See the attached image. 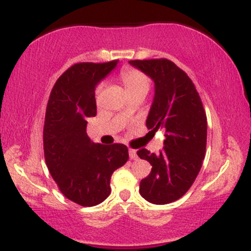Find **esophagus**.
Instances as JSON below:
<instances>
[{
    "label": "esophagus",
    "instance_id": "34e87169",
    "mask_svg": "<svg viewBox=\"0 0 251 251\" xmlns=\"http://www.w3.org/2000/svg\"><path fill=\"white\" fill-rule=\"evenodd\" d=\"M128 154H129V158H131V159H133V160L138 159L137 151H135V150H131V149H129V151H128Z\"/></svg>",
    "mask_w": 251,
    "mask_h": 251
}]
</instances>
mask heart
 Here are the masks:
<instances>
[{"instance_id":"1","label":"heart","mask_w":251,"mask_h":251,"mask_svg":"<svg viewBox=\"0 0 251 251\" xmlns=\"http://www.w3.org/2000/svg\"><path fill=\"white\" fill-rule=\"evenodd\" d=\"M120 76H122L123 83L124 86H125L126 91L128 92V94L139 91H149L150 82L148 76L144 73H142L140 71L134 70V68H125V70H123L122 73H120ZM101 87L102 85L98 86V92L101 89Z\"/></svg>"}]
</instances>
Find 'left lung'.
<instances>
[{
	"instance_id": "1",
	"label": "left lung",
	"mask_w": 251,
	"mask_h": 251,
	"mask_svg": "<svg viewBox=\"0 0 251 251\" xmlns=\"http://www.w3.org/2000/svg\"><path fill=\"white\" fill-rule=\"evenodd\" d=\"M131 66L154 82V97L146 127L165 129L164 148L158 154L146 149L137 152L152 170L140 181L139 192L152 204L179 200L191 188L205 157V111L200 94L184 71L168 59L132 60Z\"/></svg>"
}]
</instances>
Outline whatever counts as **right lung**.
<instances>
[{
	"label": "right lung",
	"mask_w": 251,
	"mask_h": 251,
	"mask_svg": "<svg viewBox=\"0 0 251 251\" xmlns=\"http://www.w3.org/2000/svg\"><path fill=\"white\" fill-rule=\"evenodd\" d=\"M119 60L81 62L68 68L50 92L43 127L45 159L68 200L82 206L100 204L111 194L112 174L128 159L123 144L101 145L87 135V119L97 116L96 88Z\"/></svg>",
	"instance_id": "add662e5"
}]
</instances>
